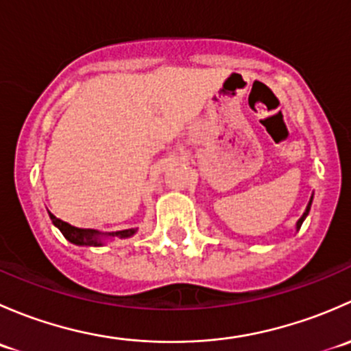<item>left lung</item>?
<instances>
[{
  "mask_svg": "<svg viewBox=\"0 0 351 351\" xmlns=\"http://www.w3.org/2000/svg\"><path fill=\"white\" fill-rule=\"evenodd\" d=\"M311 205H313V197H311V200H309V204H307L306 210H304L302 217H300V219H299V221H297V224H295V231H299V229H300V226H302V222H304V221H306V217H307V215H309V210H311Z\"/></svg>",
  "mask_w": 351,
  "mask_h": 351,
  "instance_id": "8db88e82",
  "label": "left lung"
}]
</instances>
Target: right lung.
Wrapping results in <instances>:
<instances>
[{
  "mask_svg": "<svg viewBox=\"0 0 351 351\" xmlns=\"http://www.w3.org/2000/svg\"><path fill=\"white\" fill-rule=\"evenodd\" d=\"M49 217H51L52 224L62 232V236H64L67 241L76 244V246H104L107 239H125L137 232V228L113 232H101L97 231V229H81L76 228V226H71L69 222L61 221V219H58L54 214H51V212H49Z\"/></svg>",
  "mask_w": 351,
  "mask_h": 351,
  "instance_id": "1",
  "label": "right lung"
}]
</instances>
